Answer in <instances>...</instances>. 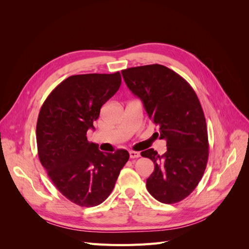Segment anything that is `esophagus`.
Returning <instances> with one entry per match:
<instances>
[{"label": "esophagus", "mask_w": 249, "mask_h": 249, "mask_svg": "<svg viewBox=\"0 0 249 249\" xmlns=\"http://www.w3.org/2000/svg\"><path fill=\"white\" fill-rule=\"evenodd\" d=\"M140 157V153L138 152H134V150H131L130 152V158L131 159H137V158Z\"/></svg>", "instance_id": "esophagus-1"}]
</instances>
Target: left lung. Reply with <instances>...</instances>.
I'll use <instances>...</instances> for the list:
<instances>
[{
  "instance_id": "1",
  "label": "left lung",
  "mask_w": 249,
  "mask_h": 249,
  "mask_svg": "<svg viewBox=\"0 0 249 249\" xmlns=\"http://www.w3.org/2000/svg\"><path fill=\"white\" fill-rule=\"evenodd\" d=\"M126 86L141 100L149 119L159 125L167 152L141 153L155 165L146 189L163 203H176L196 188L207 167L209 142L206 118L193 88L185 79L160 64L122 71Z\"/></svg>"
}]
</instances>
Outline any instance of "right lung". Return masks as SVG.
Masks as SVG:
<instances>
[{
    "instance_id": "right-lung-1",
    "label": "right lung",
    "mask_w": 249,
    "mask_h": 249,
    "mask_svg": "<svg viewBox=\"0 0 249 249\" xmlns=\"http://www.w3.org/2000/svg\"><path fill=\"white\" fill-rule=\"evenodd\" d=\"M120 84L119 71L69 77L47 97L37 119L40 163L57 189L80 207L106 199L130 158L125 149L105 154L86 136Z\"/></svg>"
}]
</instances>
